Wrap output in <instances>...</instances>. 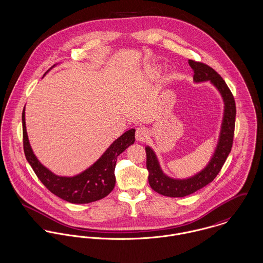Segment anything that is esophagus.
<instances>
[{"label": "esophagus", "mask_w": 263, "mask_h": 263, "mask_svg": "<svg viewBox=\"0 0 263 263\" xmlns=\"http://www.w3.org/2000/svg\"><path fill=\"white\" fill-rule=\"evenodd\" d=\"M147 139V130L145 127H138L136 130L137 142H144Z\"/></svg>", "instance_id": "34e87169"}]
</instances>
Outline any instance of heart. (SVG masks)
Listing matches in <instances>:
<instances>
[{
    "instance_id": "heart-1",
    "label": "heart",
    "mask_w": 263,
    "mask_h": 263,
    "mask_svg": "<svg viewBox=\"0 0 263 263\" xmlns=\"http://www.w3.org/2000/svg\"><path fill=\"white\" fill-rule=\"evenodd\" d=\"M161 74H162V68L159 65H154L144 70L143 78H144L145 82L153 83L161 77Z\"/></svg>"
}]
</instances>
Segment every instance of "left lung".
<instances>
[{
  "mask_svg": "<svg viewBox=\"0 0 263 263\" xmlns=\"http://www.w3.org/2000/svg\"><path fill=\"white\" fill-rule=\"evenodd\" d=\"M189 65L194 71L193 80L195 83L209 81L218 90L224 102V109L214 153L204 168L191 177L178 179L167 176L161 167L155 151L148 145L145 146L146 168L148 171V184L151 188L163 196L173 198L193 194L215 179L231 152L235 128L236 105L234 97L223 78L213 68L204 63L189 60Z\"/></svg>",
  "mask_w": 263,
  "mask_h": 263,
  "instance_id": "1",
  "label": "left lung"
}]
</instances>
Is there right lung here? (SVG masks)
Instances as JSON below:
<instances>
[{
  "label": "right lung",
  "instance_id": "add662e5",
  "mask_svg": "<svg viewBox=\"0 0 263 263\" xmlns=\"http://www.w3.org/2000/svg\"><path fill=\"white\" fill-rule=\"evenodd\" d=\"M54 66H52V68ZM22 123L25 156L28 163L49 191L73 204L96 202L106 197L114 190L116 186L115 168L118 157L135 143L136 140V129L132 128L111 143L91 166L74 176H59L45 167L34 154L27 135L25 107L22 114Z\"/></svg>",
  "mask_w": 263,
  "mask_h": 263
}]
</instances>
